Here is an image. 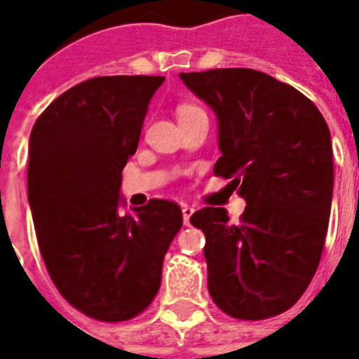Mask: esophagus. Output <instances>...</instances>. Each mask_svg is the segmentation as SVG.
I'll return each instance as SVG.
<instances>
[{"label": "esophagus", "instance_id": "34e87169", "mask_svg": "<svg viewBox=\"0 0 359 359\" xmlns=\"http://www.w3.org/2000/svg\"><path fill=\"white\" fill-rule=\"evenodd\" d=\"M191 214H194V208L190 205H182V222H184V225H190Z\"/></svg>", "mask_w": 359, "mask_h": 359}]
</instances>
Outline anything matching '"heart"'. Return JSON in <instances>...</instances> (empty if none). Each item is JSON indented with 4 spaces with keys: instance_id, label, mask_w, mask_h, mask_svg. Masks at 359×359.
<instances>
[{
    "instance_id": "b5f03b06",
    "label": "heart",
    "mask_w": 359,
    "mask_h": 359,
    "mask_svg": "<svg viewBox=\"0 0 359 359\" xmlns=\"http://www.w3.org/2000/svg\"><path fill=\"white\" fill-rule=\"evenodd\" d=\"M194 109H197V108H194V106H180L179 115H184V114H188V111H194Z\"/></svg>"
}]
</instances>
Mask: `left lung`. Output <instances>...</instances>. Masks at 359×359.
<instances>
[{
  "label": "left lung",
  "mask_w": 359,
  "mask_h": 359,
  "mask_svg": "<svg viewBox=\"0 0 359 359\" xmlns=\"http://www.w3.org/2000/svg\"><path fill=\"white\" fill-rule=\"evenodd\" d=\"M179 76L218 119L214 175L245 199L238 222L218 207L190 218L207 238L208 292L231 317H276L304 294L323 255L334 191L328 124L309 98L259 70Z\"/></svg>",
  "instance_id": "left-lung-1"
}]
</instances>
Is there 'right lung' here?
Instances as JSON below:
<instances>
[{
  "instance_id": "obj_1",
  "label": "right lung",
  "mask_w": 359,
  "mask_h": 359,
  "mask_svg": "<svg viewBox=\"0 0 359 359\" xmlns=\"http://www.w3.org/2000/svg\"><path fill=\"white\" fill-rule=\"evenodd\" d=\"M163 76H100L57 97L29 135L27 199L39 250L63 298L121 323L156 296L162 262L182 227L165 199L121 214L123 168L140 143Z\"/></svg>"
}]
</instances>
